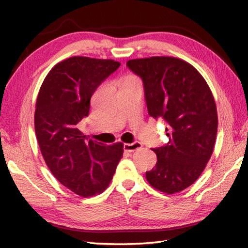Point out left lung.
Masks as SVG:
<instances>
[{
	"instance_id": "1",
	"label": "left lung",
	"mask_w": 248,
	"mask_h": 248,
	"mask_svg": "<svg viewBox=\"0 0 248 248\" xmlns=\"http://www.w3.org/2000/svg\"><path fill=\"white\" fill-rule=\"evenodd\" d=\"M119 62L73 56L52 68L37 97L35 132L46 166L62 186L80 196L102 193L112 181L124 145L77 128L88 116L91 98Z\"/></svg>"
}]
</instances>
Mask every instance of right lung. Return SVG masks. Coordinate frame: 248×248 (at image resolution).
I'll return each instance as SVG.
<instances>
[{"label":"right lung","instance_id":"obj_1","mask_svg":"<svg viewBox=\"0 0 248 248\" xmlns=\"http://www.w3.org/2000/svg\"><path fill=\"white\" fill-rule=\"evenodd\" d=\"M129 69L144 84L148 114L166 125L168 143L152 150L156 164L146 171L155 188L181 192L197 180L212 155L217 112L203 78L186 62L170 56L132 60Z\"/></svg>","mask_w":248,"mask_h":248}]
</instances>
